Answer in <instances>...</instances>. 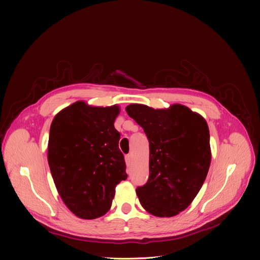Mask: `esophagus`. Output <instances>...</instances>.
Segmentation results:
<instances>
[{
  "label": "esophagus",
  "mask_w": 260,
  "mask_h": 260,
  "mask_svg": "<svg viewBox=\"0 0 260 260\" xmlns=\"http://www.w3.org/2000/svg\"><path fill=\"white\" fill-rule=\"evenodd\" d=\"M131 161H132V157H131V155H126V156H125V162H126V165H127V167L129 166V163H131Z\"/></svg>",
  "instance_id": "obj_1"
}]
</instances>
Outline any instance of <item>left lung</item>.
<instances>
[{"label": "left lung", "mask_w": 260, "mask_h": 260, "mask_svg": "<svg viewBox=\"0 0 260 260\" xmlns=\"http://www.w3.org/2000/svg\"><path fill=\"white\" fill-rule=\"evenodd\" d=\"M149 142V177L136 189L141 206L157 217H173L197 196L211 165L210 131L199 114L181 104L154 109L126 106Z\"/></svg>", "instance_id": "left-lung-1"}]
</instances>
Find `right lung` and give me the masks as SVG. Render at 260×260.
Returning <instances> with one entry per match:
<instances>
[{"label": "right lung", "mask_w": 260, "mask_h": 260, "mask_svg": "<svg viewBox=\"0 0 260 260\" xmlns=\"http://www.w3.org/2000/svg\"><path fill=\"white\" fill-rule=\"evenodd\" d=\"M118 105L100 107L78 101L53 118L47 160L58 193L82 219L103 216L116 185L127 178L120 134L114 123Z\"/></svg>", "instance_id": "add662e5"}]
</instances>
